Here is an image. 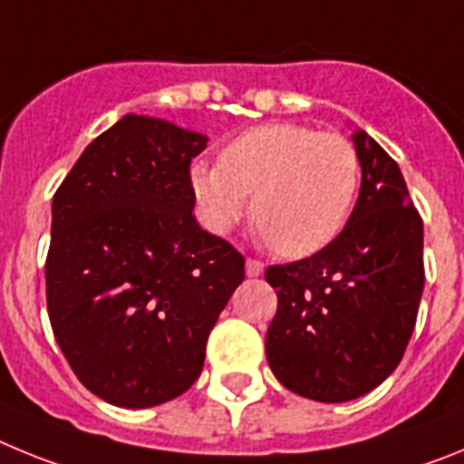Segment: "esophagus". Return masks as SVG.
<instances>
[{
	"mask_svg": "<svg viewBox=\"0 0 464 464\" xmlns=\"http://www.w3.org/2000/svg\"><path fill=\"white\" fill-rule=\"evenodd\" d=\"M262 272H265V262L256 260V257H248V260H246V276H260Z\"/></svg>",
	"mask_w": 464,
	"mask_h": 464,
	"instance_id": "obj_1",
	"label": "esophagus"
}]
</instances>
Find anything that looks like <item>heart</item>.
Listing matches in <instances>:
<instances>
[{"instance_id":"b5f03b06","label":"heart","mask_w":464,"mask_h":464,"mask_svg":"<svg viewBox=\"0 0 464 464\" xmlns=\"http://www.w3.org/2000/svg\"><path fill=\"white\" fill-rule=\"evenodd\" d=\"M192 192L213 232L251 216L262 241L283 257L323 251L346 227L360 188V155L339 132L299 122H269L241 132L220 162H197Z\"/></svg>"}]
</instances>
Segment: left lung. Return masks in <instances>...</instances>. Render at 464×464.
I'll use <instances>...</instances> for the list:
<instances>
[{
    "mask_svg": "<svg viewBox=\"0 0 464 464\" xmlns=\"http://www.w3.org/2000/svg\"><path fill=\"white\" fill-rule=\"evenodd\" d=\"M362 186L342 235L304 260L265 272L278 306L267 360L288 391L348 401L395 372L425 285L423 218L395 160L355 132Z\"/></svg>",
    "mask_w": 464,
    "mask_h": 464,
    "instance_id": "1",
    "label": "left lung"
}]
</instances>
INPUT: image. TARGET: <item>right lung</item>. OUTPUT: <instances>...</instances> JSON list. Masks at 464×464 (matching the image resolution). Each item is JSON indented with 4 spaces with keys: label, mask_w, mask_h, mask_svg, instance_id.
Wrapping results in <instances>:
<instances>
[{
    "label": "right lung",
    "mask_w": 464,
    "mask_h": 464,
    "mask_svg": "<svg viewBox=\"0 0 464 464\" xmlns=\"http://www.w3.org/2000/svg\"><path fill=\"white\" fill-rule=\"evenodd\" d=\"M207 137L125 116L53 197L46 304L81 383L146 409L202 374L208 332L244 281V256L195 220L190 162Z\"/></svg>",
    "instance_id": "add662e5"
}]
</instances>
